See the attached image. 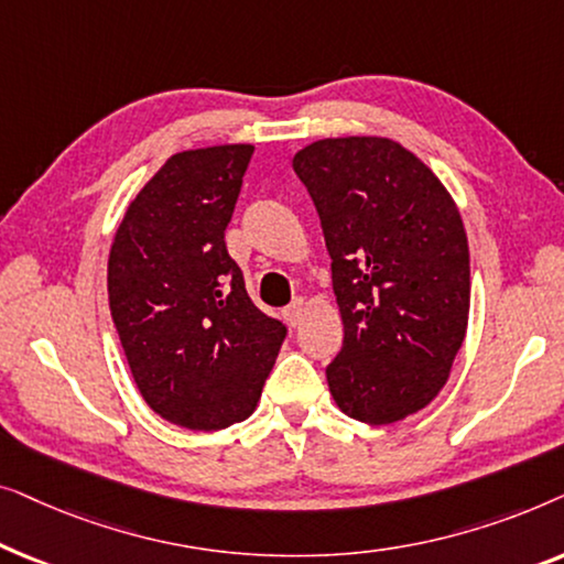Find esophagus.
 Returning <instances> with one entry per match:
<instances>
[{
    "instance_id": "34e87169",
    "label": "esophagus",
    "mask_w": 564,
    "mask_h": 564,
    "mask_svg": "<svg viewBox=\"0 0 564 564\" xmlns=\"http://www.w3.org/2000/svg\"><path fill=\"white\" fill-rule=\"evenodd\" d=\"M305 313H307L305 300H295V303H292L288 311H284V315H288V321H290V326H295V328L305 321Z\"/></svg>"
}]
</instances>
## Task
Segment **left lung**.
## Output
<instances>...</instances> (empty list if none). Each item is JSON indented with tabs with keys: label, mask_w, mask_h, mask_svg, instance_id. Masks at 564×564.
Here are the masks:
<instances>
[{
	"label": "left lung",
	"mask_w": 564,
	"mask_h": 564,
	"mask_svg": "<svg viewBox=\"0 0 564 564\" xmlns=\"http://www.w3.org/2000/svg\"><path fill=\"white\" fill-rule=\"evenodd\" d=\"M330 253L344 346L326 367L346 415L403 421L434 400L467 334L469 249L438 176L390 138H323L295 153Z\"/></svg>",
	"instance_id": "1"
}]
</instances>
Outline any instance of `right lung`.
<instances>
[{"label":"right lung","instance_id":"1","mask_svg":"<svg viewBox=\"0 0 564 564\" xmlns=\"http://www.w3.org/2000/svg\"><path fill=\"white\" fill-rule=\"evenodd\" d=\"M253 145L174 153L128 205L107 295L133 380L153 413L220 431L257 408L288 328L251 303L226 228Z\"/></svg>","mask_w":564,"mask_h":564}]
</instances>
